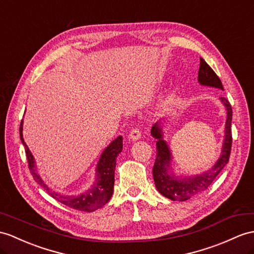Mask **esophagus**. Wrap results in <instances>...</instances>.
<instances>
[{
	"label": "esophagus",
	"instance_id": "1",
	"mask_svg": "<svg viewBox=\"0 0 254 254\" xmlns=\"http://www.w3.org/2000/svg\"><path fill=\"white\" fill-rule=\"evenodd\" d=\"M141 138V130L139 128H133L131 129L130 133H129V139L132 140V141H135Z\"/></svg>",
	"mask_w": 254,
	"mask_h": 254
}]
</instances>
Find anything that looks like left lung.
<instances>
[{
  "label": "left lung",
  "instance_id": "obj_1",
  "mask_svg": "<svg viewBox=\"0 0 254 254\" xmlns=\"http://www.w3.org/2000/svg\"><path fill=\"white\" fill-rule=\"evenodd\" d=\"M198 82L201 85L223 89V85H222L221 79L202 58H200ZM221 100L224 103L227 111V120L225 124V139L223 143V150H222V155L211 169H209L208 171L203 172V174L199 176L185 177L182 179L171 174L169 171V162L171 159V154L168 145L163 140L162 129L159 128L157 124H155L152 127L151 133L157 140L156 159L153 167L154 182H155L156 189L158 190L159 193L167 197V198L171 200L185 201L190 199V197L201 193V191L207 190L210 187V184L215 180V178L218 177L222 169L228 163V160H230L233 142L231 128L233 111L231 103L228 102L227 99L221 98Z\"/></svg>",
  "mask_w": 254,
  "mask_h": 254
}]
</instances>
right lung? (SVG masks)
<instances>
[{
	"label": "right lung",
	"mask_w": 254,
	"mask_h": 254,
	"mask_svg": "<svg viewBox=\"0 0 254 254\" xmlns=\"http://www.w3.org/2000/svg\"><path fill=\"white\" fill-rule=\"evenodd\" d=\"M19 132L22 144L24 145V148H26V155L31 175H32L34 180L40 184V187L44 189V190H46L54 199L58 200L59 202L64 203V205L72 209L79 210V211L84 212H92L97 209H100L110 200L111 196L113 194L114 188V170L116 166V157L123 150L122 135H120V137H117L114 141H112V143H111L102 153L97 166V181L94 187L87 191H85L82 195L71 196L59 194L57 191L49 189L47 185L43 182L40 176L36 174L34 158L32 156V154H31L26 142L23 141L22 121L20 123Z\"/></svg>",
	"instance_id": "1"
}]
</instances>
